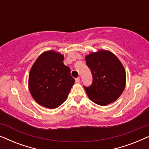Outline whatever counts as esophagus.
<instances>
[{"label":"esophagus","mask_w":149,"mask_h":149,"mask_svg":"<svg viewBox=\"0 0 149 149\" xmlns=\"http://www.w3.org/2000/svg\"><path fill=\"white\" fill-rule=\"evenodd\" d=\"M80 81H81L80 77H77V78L75 79V81H76V83H79V82H80Z\"/></svg>","instance_id":"34e87169"}]
</instances>
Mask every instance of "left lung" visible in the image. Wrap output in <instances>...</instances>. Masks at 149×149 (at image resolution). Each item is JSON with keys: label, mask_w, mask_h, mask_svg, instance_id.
<instances>
[{"label": "left lung", "mask_w": 149, "mask_h": 149, "mask_svg": "<svg viewBox=\"0 0 149 149\" xmlns=\"http://www.w3.org/2000/svg\"><path fill=\"white\" fill-rule=\"evenodd\" d=\"M86 64L92 74V83L84 89L89 99L98 105L113 102L125 86V69L113 53L101 50L85 57Z\"/></svg>", "instance_id": "1"}]
</instances>
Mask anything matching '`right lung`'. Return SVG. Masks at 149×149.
I'll return each instance as SVG.
<instances>
[{"instance_id": "add662e5", "label": "right lung", "mask_w": 149, "mask_h": 149, "mask_svg": "<svg viewBox=\"0 0 149 149\" xmlns=\"http://www.w3.org/2000/svg\"><path fill=\"white\" fill-rule=\"evenodd\" d=\"M64 56L54 51L44 52L30 70L28 79L32 96L48 109L60 107L74 83L70 69L63 63Z\"/></svg>"}]
</instances>
